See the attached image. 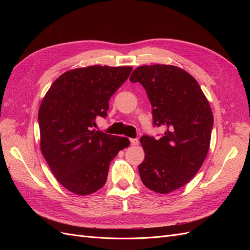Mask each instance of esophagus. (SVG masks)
<instances>
[{"instance_id":"esophagus-1","label":"esophagus","mask_w":250,"mask_h":250,"mask_svg":"<svg viewBox=\"0 0 250 250\" xmlns=\"http://www.w3.org/2000/svg\"><path fill=\"white\" fill-rule=\"evenodd\" d=\"M130 144L131 145H139V140L138 139H130Z\"/></svg>"}]
</instances>
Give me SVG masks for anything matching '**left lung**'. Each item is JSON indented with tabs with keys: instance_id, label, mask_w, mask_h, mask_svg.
Here are the masks:
<instances>
[{
	"instance_id": "obj_1",
	"label": "left lung",
	"mask_w": 250,
	"mask_h": 250,
	"mask_svg": "<svg viewBox=\"0 0 250 250\" xmlns=\"http://www.w3.org/2000/svg\"><path fill=\"white\" fill-rule=\"evenodd\" d=\"M130 82H140L153 107V124L166 128L161 139L144 135L145 160L140 176L151 191L168 194L184 187L208 155L214 117L192 75L175 65L152 64L135 69Z\"/></svg>"
}]
</instances>
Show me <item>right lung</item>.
Returning a JSON list of instances; mask_svg holds the SVG:
<instances>
[{
  "label": "right lung",
  "mask_w": 250,
  "mask_h": 250,
  "mask_svg": "<svg viewBox=\"0 0 250 250\" xmlns=\"http://www.w3.org/2000/svg\"><path fill=\"white\" fill-rule=\"evenodd\" d=\"M132 66L90 65L70 70L53 82L39 110L41 150L67 191L93 194L105 185L109 164L130 145L124 137L93 129L107 116L108 101Z\"/></svg>",
  "instance_id": "right-lung-1"
}]
</instances>
